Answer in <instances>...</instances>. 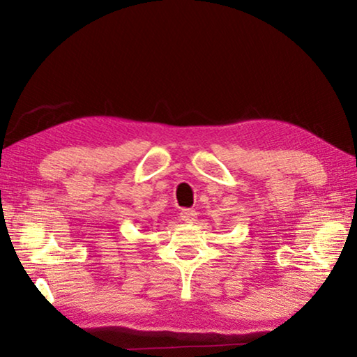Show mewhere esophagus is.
<instances>
[{
	"label": "esophagus",
	"instance_id": "esophagus-1",
	"mask_svg": "<svg viewBox=\"0 0 357 357\" xmlns=\"http://www.w3.org/2000/svg\"><path fill=\"white\" fill-rule=\"evenodd\" d=\"M179 219L183 222H195L197 220V211L195 209H181Z\"/></svg>",
	"mask_w": 357,
	"mask_h": 357
}]
</instances>
